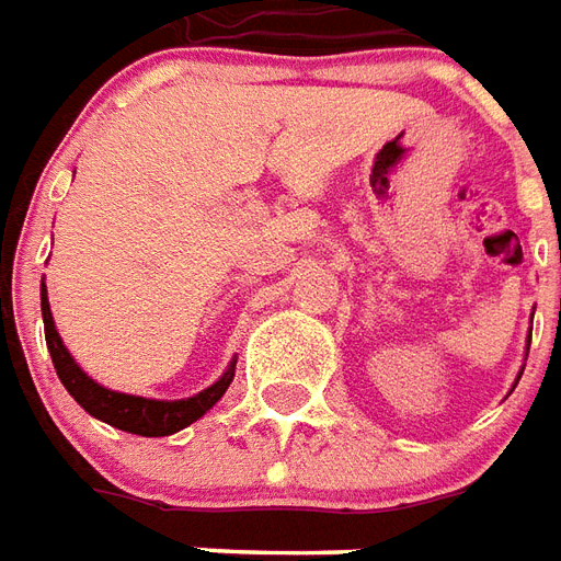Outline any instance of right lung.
<instances>
[{
  "instance_id": "obj_1",
  "label": "right lung",
  "mask_w": 561,
  "mask_h": 561,
  "mask_svg": "<svg viewBox=\"0 0 561 561\" xmlns=\"http://www.w3.org/2000/svg\"><path fill=\"white\" fill-rule=\"evenodd\" d=\"M41 314H44V335H47L49 356L56 365V375L65 383L73 401L80 404L85 413L94 419H101L106 425L127 434H139V437H169L175 431L193 425L196 419H202L207 410L217 404L219 398L226 396L228 383L234 380V363L226 368V375L219 377L217 383L202 389L198 396L184 398V401H153V398L142 396H124V392H112L106 386L94 383L85 371H82L77 359L68 354V347L61 342V335L56 333L53 323V312H49L47 285H41Z\"/></svg>"
}]
</instances>
